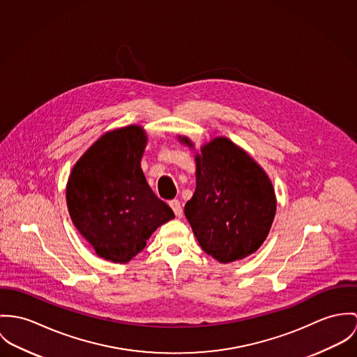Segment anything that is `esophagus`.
Returning a JSON list of instances; mask_svg holds the SVG:
<instances>
[{
    "instance_id": "esophagus-1",
    "label": "esophagus",
    "mask_w": 357,
    "mask_h": 357,
    "mask_svg": "<svg viewBox=\"0 0 357 357\" xmlns=\"http://www.w3.org/2000/svg\"><path fill=\"white\" fill-rule=\"evenodd\" d=\"M169 206L172 208V211L175 212L176 216L182 215V205H181V202L178 199H171L169 201Z\"/></svg>"
}]
</instances>
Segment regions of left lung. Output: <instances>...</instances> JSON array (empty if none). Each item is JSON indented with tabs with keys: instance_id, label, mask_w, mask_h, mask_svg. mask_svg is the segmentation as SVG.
Returning <instances> with one entry per match:
<instances>
[{
	"instance_id": "1",
	"label": "left lung",
	"mask_w": 357,
	"mask_h": 357,
	"mask_svg": "<svg viewBox=\"0 0 357 357\" xmlns=\"http://www.w3.org/2000/svg\"><path fill=\"white\" fill-rule=\"evenodd\" d=\"M189 148L188 137H178ZM196 190L185 215L202 250L220 263L255 253L270 233L277 198L264 169L226 137L196 155Z\"/></svg>"
}]
</instances>
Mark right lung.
Instances as JSON below:
<instances>
[{
	"instance_id": "obj_1",
	"label": "right lung",
	"mask_w": 357,
	"mask_h": 357,
	"mask_svg": "<svg viewBox=\"0 0 357 357\" xmlns=\"http://www.w3.org/2000/svg\"><path fill=\"white\" fill-rule=\"evenodd\" d=\"M148 138L127 126L100 137L74 165L67 183L73 223L96 253L127 263L168 220L172 209L149 188L141 169Z\"/></svg>"
}]
</instances>
